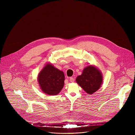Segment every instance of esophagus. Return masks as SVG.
Returning a JSON list of instances; mask_svg holds the SVG:
<instances>
[{
    "label": "esophagus",
    "mask_w": 135,
    "mask_h": 135,
    "mask_svg": "<svg viewBox=\"0 0 135 135\" xmlns=\"http://www.w3.org/2000/svg\"><path fill=\"white\" fill-rule=\"evenodd\" d=\"M69 81L71 82H74L75 80L73 78V77H70V78H69Z\"/></svg>",
    "instance_id": "esophagus-1"
}]
</instances>
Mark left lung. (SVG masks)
Instances as JSON below:
<instances>
[{
    "label": "left lung",
    "mask_w": 135,
    "mask_h": 135,
    "mask_svg": "<svg viewBox=\"0 0 135 135\" xmlns=\"http://www.w3.org/2000/svg\"><path fill=\"white\" fill-rule=\"evenodd\" d=\"M76 81L86 93L91 94L100 87L103 76L97 68L90 66L84 69L82 75L77 77Z\"/></svg>",
    "instance_id": "obj_1"
}]
</instances>
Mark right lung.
<instances>
[{"label": "right lung", "mask_w": 135, "mask_h": 135, "mask_svg": "<svg viewBox=\"0 0 135 135\" xmlns=\"http://www.w3.org/2000/svg\"><path fill=\"white\" fill-rule=\"evenodd\" d=\"M38 81L44 93L56 95L64 87L65 75L63 71L47 64L38 75Z\"/></svg>", "instance_id": "obj_1"}]
</instances>
